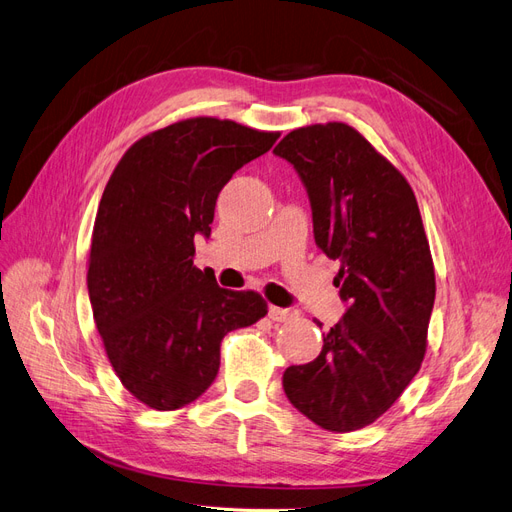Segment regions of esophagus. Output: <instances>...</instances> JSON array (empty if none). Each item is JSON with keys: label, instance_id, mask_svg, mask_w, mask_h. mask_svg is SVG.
Here are the masks:
<instances>
[{"label": "esophagus", "instance_id": "esophagus-1", "mask_svg": "<svg viewBox=\"0 0 512 512\" xmlns=\"http://www.w3.org/2000/svg\"><path fill=\"white\" fill-rule=\"evenodd\" d=\"M294 316H297V312H294V309L275 307V305L269 307V318L275 320V322H286V320H292Z\"/></svg>", "mask_w": 512, "mask_h": 512}]
</instances>
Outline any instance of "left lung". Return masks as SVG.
Listing matches in <instances>:
<instances>
[{
    "label": "left lung",
    "mask_w": 512,
    "mask_h": 512,
    "mask_svg": "<svg viewBox=\"0 0 512 512\" xmlns=\"http://www.w3.org/2000/svg\"><path fill=\"white\" fill-rule=\"evenodd\" d=\"M273 153L299 173L316 245L342 262L335 284L348 303L316 359L284 371V393L322 429H361L425 356L436 273L421 211L406 177L346 123L292 130Z\"/></svg>",
    "instance_id": "left-lung-1"
}]
</instances>
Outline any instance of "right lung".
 <instances>
[{"label":"right lung","instance_id":"add662e5","mask_svg":"<svg viewBox=\"0 0 512 512\" xmlns=\"http://www.w3.org/2000/svg\"><path fill=\"white\" fill-rule=\"evenodd\" d=\"M280 132L194 117L136 141L108 179L91 237L87 288L121 384L153 410L203 395L226 333L267 314L252 290L220 288L194 267V237L211 235L215 200Z\"/></svg>","mask_w":512,"mask_h":512}]
</instances>
